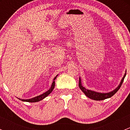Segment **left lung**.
<instances>
[{
	"mask_svg": "<svg viewBox=\"0 0 130 130\" xmlns=\"http://www.w3.org/2000/svg\"><path fill=\"white\" fill-rule=\"evenodd\" d=\"M126 75V73H124V75L123 76L121 82H120V85L118 86L117 88H116L114 90H112V91L110 92H108V93H99V92H95V91H93V90L87 89H86L84 87L82 86V84H81L80 78H79L78 86H79V88L84 93L85 95H86L87 97H88L89 98H90V99H93V100H95V101H102V100H104V99H107V98H111V97H112L114 94H115L116 92H117L118 90L120 89V87H121L122 84H123V81H124V77H125Z\"/></svg>",
	"mask_w": 130,
	"mask_h": 130,
	"instance_id": "obj_1",
	"label": "left lung"
}]
</instances>
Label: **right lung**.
Instances as JSON below:
<instances>
[{
    "instance_id": "add662e5",
    "label": "right lung",
    "mask_w": 130,
    "mask_h": 130,
    "mask_svg": "<svg viewBox=\"0 0 130 130\" xmlns=\"http://www.w3.org/2000/svg\"><path fill=\"white\" fill-rule=\"evenodd\" d=\"M57 75L56 76V77L54 78V79H53V83H52L50 89L48 91L46 92L41 94V95H38V96H36V97H35V98H31V99H19L21 101H23L29 102V103H36V102H38V101H40L42 100V99H43L44 98H45L46 97L48 96V95H49L51 92H52V90H53V89H54L55 85V80L57 78Z\"/></svg>"
}]
</instances>
